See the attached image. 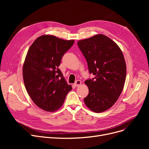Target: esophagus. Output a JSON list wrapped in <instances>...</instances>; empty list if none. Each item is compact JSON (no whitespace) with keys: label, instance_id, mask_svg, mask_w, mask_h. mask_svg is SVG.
I'll return each mask as SVG.
<instances>
[{"label":"esophagus","instance_id":"obj_1","mask_svg":"<svg viewBox=\"0 0 149 149\" xmlns=\"http://www.w3.org/2000/svg\"><path fill=\"white\" fill-rule=\"evenodd\" d=\"M81 84V81L78 80H77V81L75 82V83H74V86H80Z\"/></svg>","mask_w":149,"mask_h":149}]
</instances>
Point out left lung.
<instances>
[{"label":"left lung","instance_id":"8db88e82","mask_svg":"<svg viewBox=\"0 0 149 149\" xmlns=\"http://www.w3.org/2000/svg\"><path fill=\"white\" fill-rule=\"evenodd\" d=\"M87 61L93 79L85 81L89 88L84 98L87 107L94 112L111 108L119 98L126 76V65L123 52L112 40L98 34L77 42Z\"/></svg>","mask_w":149,"mask_h":149}]
</instances>
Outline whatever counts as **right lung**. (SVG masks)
<instances>
[{"instance_id":"add662e5","label":"right lung","mask_w":149,"mask_h":149,"mask_svg":"<svg viewBox=\"0 0 149 149\" xmlns=\"http://www.w3.org/2000/svg\"><path fill=\"white\" fill-rule=\"evenodd\" d=\"M74 43V40L43 35L36 39L27 52L23 66V81L33 102L45 111H57L72 89L58 67Z\"/></svg>"}]
</instances>
